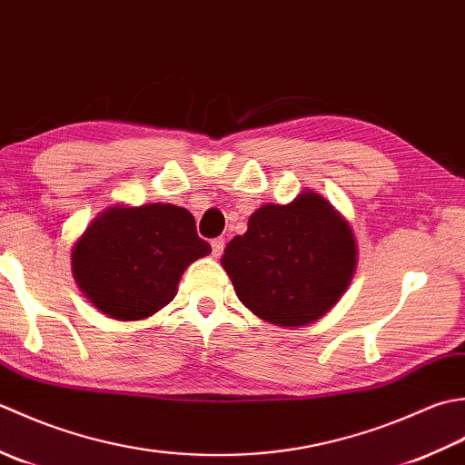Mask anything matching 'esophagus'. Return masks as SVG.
<instances>
[{
	"label": "esophagus",
	"mask_w": 465,
	"mask_h": 465,
	"mask_svg": "<svg viewBox=\"0 0 465 465\" xmlns=\"http://www.w3.org/2000/svg\"><path fill=\"white\" fill-rule=\"evenodd\" d=\"M211 246H213V254H214V257H221L223 251H224V239H214V241L211 242Z\"/></svg>",
	"instance_id": "34e87169"
}]
</instances>
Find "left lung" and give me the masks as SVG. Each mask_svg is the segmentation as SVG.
I'll return each mask as SVG.
<instances>
[{
	"label": "left lung",
	"instance_id": "obj_1",
	"mask_svg": "<svg viewBox=\"0 0 465 465\" xmlns=\"http://www.w3.org/2000/svg\"><path fill=\"white\" fill-rule=\"evenodd\" d=\"M236 297L267 323L305 327L343 297L357 267L351 224L323 196L302 191L289 204H262L221 259Z\"/></svg>",
	"mask_w": 465,
	"mask_h": 465
}]
</instances>
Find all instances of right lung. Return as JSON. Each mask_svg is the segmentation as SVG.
Listing matches in <instances>:
<instances>
[{
    "instance_id": "add662e5",
    "label": "right lung",
    "mask_w": 465,
    "mask_h": 465,
    "mask_svg": "<svg viewBox=\"0 0 465 465\" xmlns=\"http://www.w3.org/2000/svg\"><path fill=\"white\" fill-rule=\"evenodd\" d=\"M211 244L176 204H114L72 246V272L94 307L116 321L153 317L176 297L191 262Z\"/></svg>"
}]
</instances>
